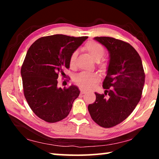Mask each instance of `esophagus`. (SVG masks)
<instances>
[{"label": "esophagus", "mask_w": 159, "mask_h": 159, "mask_svg": "<svg viewBox=\"0 0 159 159\" xmlns=\"http://www.w3.org/2000/svg\"><path fill=\"white\" fill-rule=\"evenodd\" d=\"M86 93H87V91H86V90H83V89L80 90V94H81V95H83V94H85Z\"/></svg>", "instance_id": "obj_1"}]
</instances>
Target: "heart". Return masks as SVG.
Listing matches in <instances>:
<instances>
[{"label": "heart", "instance_id": "b5f03b06", "mask_svg": "<svg viewBox=\"0 0 159 159\" xmlns=\"http://www.w3.org/2000/svg\"><path fill=\"white\" fill-rule=\"evenodd\" d=\"M83 50L86 51L90 57L94 60L98 61L104 57V48L102 45L95 41H90L86 43L83 47ZM78 52L74 51L71 53L69 57V66L73 67L75 64ZM99 80V76L96 73H88V72H81L79 74L76 75L74 78V82L83 89H89L93 87L97 83Z\"/></svg>", "mask_w": 159, "mask_h": 159}]
</instances>
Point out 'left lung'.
<instances>
[{"instance_id": "8db88e82", "label": "left lung", "mask_w": 159, "mask_h": 159, "mask_svg": "<svg viewBox=\"0 0 159 159\" xmlns=\"http://www.w3.org/2000/svg\"><path fill=\"white\" fill-rule=\"evenodd\" d=\"M94 39L108 50L109 61L103 82L104 94L95 93V102L88 109L97 124L111 128L127 118L138 105L145 74L140 56L131 45L111 37Z\"/></svg>"}]
</instances>
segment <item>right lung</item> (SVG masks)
<instances>
[{
	"mask_svg": "<svg viewBox=\"0 0 159 159\" xmlns=\"http://www.w3.org/2000/svg\"><path fill=\"white\" fill-rule=\"evenodd\" d=\"M87 39L56 34L40 38L29 48L21 69L24 95L33 112L45 121L66 118L79 97L78 87L58 88L57 79L69 68L71 53Z\"/></svg>",
	"mask_w": 159,
	"mask_h": 159,
	"instance_id": "obj_1",
	"label": "right lung"
}]
</instances>
